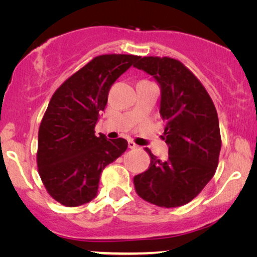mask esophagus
Here are the masks:
<instances>
[{"label":"esophagus","instance_id":"obj_1","mask_svg":"<svg viewBox=\"0 0 257 257\" xmlns=\"http://www.w3.org/2000/svg\"><path fill=\"white\" fill-rule=\"evenodd\" d=\"M128 149L131 150H135V149H138V145L133 142V140H128Z\"/></svg>","mask_w":257,"mask_h":257}]
</instances>
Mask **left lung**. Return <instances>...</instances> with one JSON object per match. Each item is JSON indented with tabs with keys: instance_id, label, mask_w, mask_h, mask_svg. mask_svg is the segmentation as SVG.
Returning <instances> with one entry per match:
<instances>
[{
	"instance_id": "obj_1",
	"label": "left lung",
	"mask_w": 257,
	"mask_h": 257,
	"mask_svg": "<svg viewBox=\"0 0 257 257\" xmlns=\"http://www.w3.org/2000/svg\"><path fill=\"white\" fill-rule=\"evenodd\" d=\"M135 66L161 89L160 114L168 145L165 161L152 154L149 170L136 175L137 194L165 208L192 201L215 174L221 150L219 118L212 98L191 70L171 57H140Z\"/></svg>"
}]
</instances>
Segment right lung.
<instances>
[{
  "label": "right lung",
  "instance_id": "1",
  "mask_svg": "<svg viewBox=\"0 0 257 257\" xmlns=\"http://www.w3.org/2000/svg\"><path fill=\"white\" fill-rule=\"evenodd\" d=\"M135 55H100L52 94L38 130L37 166L49 195L66 207L97 195L101 171L127 149L122 138L94 135L112 84L135 65Z\"/></svg>",
  "mask_w": 257,
  "mask_h": 257
}]
</instances>
